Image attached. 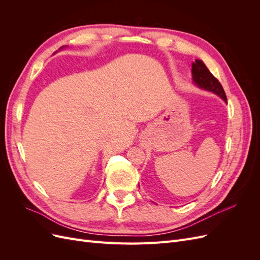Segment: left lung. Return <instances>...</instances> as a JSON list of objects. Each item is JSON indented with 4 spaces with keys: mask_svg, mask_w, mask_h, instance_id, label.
<instances>
[{
    "mask_svg": "<svg viewBox=\"0 0 260 260\" xmlns=\"http://www.w3.org/2000/svg\"><path fill=\"white\" fill-rule=\"evenodd\" d=\"M192 79L194 84L198 85L200 89L215 93L226 103V96L221 83L212 76L203 60L195 59L192 62Z\"/></svg>",
    "mask_w": 260,
    "mask_h": 260,
    "instance_id": "1",
    "label": "left lung"
}]
</instances>
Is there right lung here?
Returning <instances> with one entry per match:
<instances>
[{"label":"right lung","mask_w":260,"mask_h":260,"mask_svg":"<svg viewBox=\"0 0 260 260\" xmlns=\"http://www.w3.org/2000/svg\"><path fill=\"white\" fill-rule=\"evenodd\" d=\"M62 48H64V46H61V48H60V49H62Z\"/></svg>","instance_id":"1"}]
</instances>
